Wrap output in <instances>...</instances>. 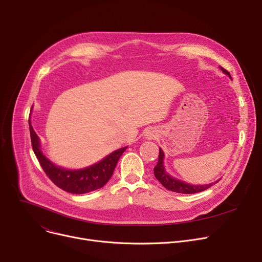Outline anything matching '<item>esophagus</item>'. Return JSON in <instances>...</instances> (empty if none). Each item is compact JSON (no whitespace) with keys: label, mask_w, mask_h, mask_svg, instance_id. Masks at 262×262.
<instances>
[{"label":"esophagus","mask_w":262,"mask_h":262,"mask_svg":"<svg viewBox=\"0 0 262 262\" xmlns=\"http://www.w3.org/2000/svg\"><path fill=\"white\" fill-rule=\"evenodd\" d=\"M145 136H146V138H147V139H153V137H154V133H152V132H147Z\"/></svg>","instance_id":"esophagus-1"}]
</instances>
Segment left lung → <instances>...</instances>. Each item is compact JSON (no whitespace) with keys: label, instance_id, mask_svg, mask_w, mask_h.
<instances>
[{"label":"left lung","instance_id":"8db88e82","mask_svg":"<svg viewBox=\"0 0 262 262\" xmlns=\"http://www.w3.org/2000/svg\"><path fill=\"white\" fill-rule=\"evenodd\" d=\"M222 72L227 75L230 79L231 76L230 74L223 69L222 67H220ZM163 159H164V153L162 152V149L159 147V156H158V162L156 164V167L154 168V175L156 177V180L164 187L166 189L173 191V192H177V193H185V194H191V193H198V192H202L206 189L210 188L212 185L216 184L220 180H217L214 183L211 184H206V185H191L188 184L184 181L178 180V178L173 177L172 175H170L167 171L166 168H164L163 164Z\"/></svg>","mask_w":262,"mask_h":262}]
</instances>
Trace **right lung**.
I'll return each instance as SVG.
<instances>
[{
    "mask_svg": "<svg viewBox=\"0 0 262 262\" xmlns=\"http://www.w3.org/2000/svg\"><path fill=\"white\" fill-rule=\"evenodd\" d=\"M29 124L34 153L43 171L57 187L73 194L88 193L106 185L114 174L119 158L127 148V146L118 148L100 161L86 168L67 169L55 164L43 154L40 139L32 126L31 120H29Z\"/></svg>",
    "mask_w": 262,
    "mask_h": 262,
    "instance_id": "obj_1",
    "label": "right lung"
}]
</instances>
